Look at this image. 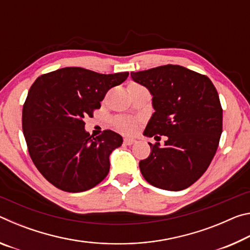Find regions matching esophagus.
I'll use <instances>...</instances> for the list:
<instances>
[{
  "mask_svg": "<svg viewBox=\"0 0 250 250\" xmlns=\"http://www.w3.org/2000/svg\"><path fill=\"white\" fill-rule=\"evenodd\" d=\"M124 142H125V145H126V146H131V145H133V143L135 142V140H134V139H132V138H125Z\"/></svg>",
  "mask_w": 250,
  "mask_h": 250,
  "instance_id": "obj_1",
  "label": "esophagus"
}]
</instances>
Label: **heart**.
I'll return each instance as SVG.
<instances>
[{"label": "heart", "mask_w": 250, "mask_h": 250, "mask_svg": "<svg viewBox=\"0 0 250 250\" xmlns=\"http://www.w3.org/2000/svg\"><path fill=\"white\" fill-rule=\"evenodd\" d=\"M137 86V83H130L129 87ZM113 125L116 126L117 130H119L120 132L125 134L133 133L138 128V120H135L134 118L131 117H125L120 116L113 119Z\"/></svg>", "instance_id": "b5f03b06"}]
</instances>
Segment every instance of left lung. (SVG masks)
Returning <instances> with one entry per match:
<instances>
[{"mask_svg":"<svg viewBox=\"0 0 250 250\" xmlns=\"http://www.w3.org/2000/svg\"><path fill=\"white\" fill-rule=\"evenodd\" d=\"M146 87L155 112L145 130L161 140L139 163L146 182L167 191H181L200 179L216 153L223 131V109L217 90L205 75L179 65L131 73Z\"/></svg>","mask_w":250,"mask_h":250,"instance_id":"left-lung-1","label":"left lung"}]
</instances>
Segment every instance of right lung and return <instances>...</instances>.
<instances>
[{
  "label": "right lung",
  "instance_id": "right-lung-1",
  "mask_svg": "<svg viewBox=\"0 0 250 250\" xmlns=\"http://www.w3.org/2000/svg\"><path fill=\"white\" fill-rule=\"evenodd\" d=\"M129 73L98 74L66 67L40 76L23 105L22 126L28 153L49 183L65 192L95 188L108 175L109 155L122 137L104 130L92 138L84 131L86 117H94L105 94Z\"/></svg>",
  "mask_w": 250,
  "mask_h": 250
}]
</instances>
